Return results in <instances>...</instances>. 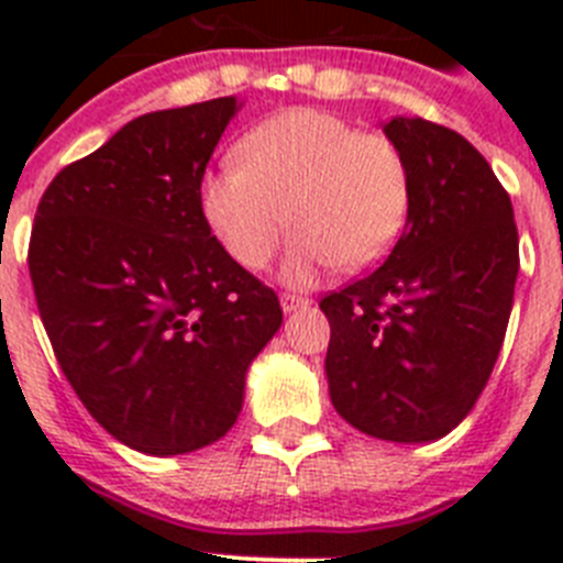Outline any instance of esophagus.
Listing matches in <instances>:
<instances>
[{
    "mask_svg": "<svg viewBox=\"0 0 563 563\" xmlns=\"http://www.w3.org/2000/svg\"><path fill=\"white\" fill-rule=\"evenodd\" d=\"M307 305H310V298H305V296H290V292H285V296H282V310L285 312H296Z\"/></svg>",
    "mask_w": 563,
    "mask_h": 563,
    "instance_id": "1",
    "label": "esophagus"
}]
</instances>
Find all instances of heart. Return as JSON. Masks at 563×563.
<instances>
[{
  "label": "heart",
  "mask_w": 563,
  "mask_h": 563,
  "mask_svg": "<svg viewBox=\"0 0 563 563\" xmlns=\"http://www.w3.org/2000/svg\"><path fill=\"white\" fill-rule=\"evenodd\" d=\"M202 213L233 262L262 271L287 231L292 285L327 267L361 271L389 253L411 206L406 154L380 132H361L324 109L278 112L236 143V163L213 168Z\"/></svg>",
  "instance_id": "b5f03b06"
}]
</instances>
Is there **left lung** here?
Wrapping results in <instances>:
<instances>
[{
	"instance_id": "obj_1",
	"label": "left lung",
	"mask_w": 563,
	"mask_h": 563,
	"mask_svg": "<svg viewBox=\"0 0 563 563\" xmlns=\"http://www.w3.org/2000/svg\"><path fill=\"white\" fill-rule=\"evenodd\" d=\"M411 206L383 265L321 298L327 380L338 415L391 442L440 440L494 372L519 276L514 206L460 132L391 118Z\"/></svg>"
}]
</instances>
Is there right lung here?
Returning a JSON list of instances; mask_svg holds the SVG:
<instances>
[{
  "mask_svg": "<svg viewBox=\"0 0 563 563\" xmlns=\"http://www.w3.org/2000/svg\"><path fill=\"white\" fill-rule=\"evenodd\" d=\"M236 98L148 112L42 194L27 265L64 377L103 429L152 456L228 434L278 296L233 262L200 188Z\"/></svg>",
  "mask_w": 563,
  "mask_h": 563,
  "instance_id": "add662e5",
  "label": "right lung"
}]
</instances>
